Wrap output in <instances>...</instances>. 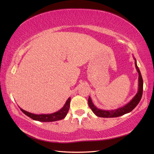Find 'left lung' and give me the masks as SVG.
Wrapping results in <instances>:
<instances>
[{"mask_svg":"<svg viewBox=\"0 0 154 154\" xmlns=\"http://www.w3.org/2000/svg\"><path fill=\"white\" fill-rule=\"evenodd\" d=\"M134 59L135 60V66L136 68V70L138 73V90L137 92L136 95L132 98V99L130 101L129 103L126 104L125 105L123 106H121L119 109L115 110H106L98 109L97 106L94 105V104L92 102L91 97L89 96V99H88V103H89V106L92 110L93 113L95 114L96 116L99 117H103V118H114V117H119L120 116H122L124 114L129 113L134 109V108L138 105V104L140 103V100L142 96L143 93V79L142 77L141 73H140L139 68L136 63V60L135 57H134Z\"/></svg>","mask_w":154,"mask_h":154,"instance_id":"left-lung-1","label":"left lung"}]
</instances>
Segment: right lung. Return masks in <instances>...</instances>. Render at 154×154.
<instances>
[{"label": "right lung", "mask_w": 154, "mask_h": 154, "mask_svg": "<svg viewBox=\"0 0 154 154\" xmlns=\"http://www.w3.org/2000/svg\"><path fill=\"white\" fill-rule=\"evenodd\" d=\"M70 101L71 97H69L67 100L66 103L64 104V106L61 108L60 110L51 114H35L31 112H27L24 110H23L21 108L20 109L21 110L22 112L25 114L28 117L31 118L32 119L34 120L40 121V122H54V121H57L63 119L66 116L67 114L69 109L70 106Z\"/></svg>", "instance_id": "right-lung-1"}]
</instances>
